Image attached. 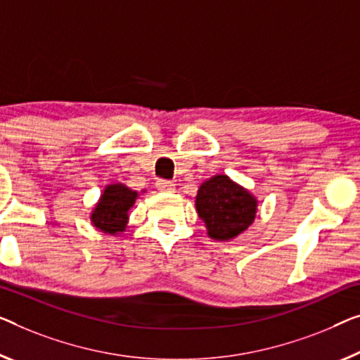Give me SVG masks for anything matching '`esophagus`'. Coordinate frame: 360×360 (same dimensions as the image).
I'll use <instances>...</instances> for the list:
<instances>
[{
	"label": "esophagus",
	"instance_id": "1",
	"mask_svg": "<svg viewBox=\"0 0 360 360\" xmlns=\"http://www.w3.org/2000/svg\"><path fill=\"white\" fill-rule=\"evenodd\" d=\"M157 187L160 191L163 192H174L176 191V186L173 184L171 181H166V179H158L157 181Z\"/></svg>",
	"mask_w": 360,
	"mask_h": 360
}]
</instances>
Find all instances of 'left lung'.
<instances>
[{"label": "left lung", "instance_id": "1", "mask_svg": "<svg viewBox=\"0 0 360 360\" xmlns=\"http://www.w3.org/2000/svg\"><path fill=\"white\" fill-rule=\"evenodd\" d=\"M195 208L212 239L231 240L254 223L257 198L226 174H217L198 187Z\"/></svg>", "mask_w": 360, "mask_h": 360}]
</instances>
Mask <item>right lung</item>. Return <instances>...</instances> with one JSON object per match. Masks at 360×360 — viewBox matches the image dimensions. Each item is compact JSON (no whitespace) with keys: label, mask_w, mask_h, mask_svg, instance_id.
Wrapping results in <instances>:
<instances>
[{"label":"right lung","mask_w":360,"mask_h":360,"mask_svg":"<svg viewBox=\"0 0 360 360\" xmlns=\"http://www.w3.org/2000/svg\"><path fill=\"white\" fill-rule=\"evenodd\" d=\"M139 194L127 186L116 182L105 187L98 203L90 213V221L98 231L116 234L122 233L127 226L129 210L136 203Z\"/></svg>","instance_id":"right-lung-1"}]
</instances>
